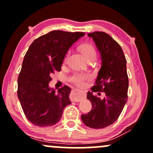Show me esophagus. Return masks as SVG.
<instances>
[{
    "label": "esophagus",
    "mask_w": 153,
    "mask_h": 153,
    "mask_svg": "<svg viewBox=\"0 0 153 153\" xmlns=\"http://www.w3.org/2000/svg\"><path fill=\"white\" fill-rule=\"evenodd\" d=\"M84 98V95L79 91H74L72 94V100L75 102H79Z\"/></svg>",
    "instance_id": "obj_1"
}]
</instances>
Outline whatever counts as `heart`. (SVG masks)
<instances>
[{"label": "heart", "instance_id": "1", "mask_svg": "<svg viewBox=\"0 0 153 153\" xmlns=\"http://www.w3.org/2000/svg\"><path fill=\"white\" fill-rule=\"evenodd\" d=\"M80 51L82 54L85 56V57L88 60L89 59H95L97 56V52H96V49L91 45V43H84L80 46ZM70 55V52H68L65 55L64 59H63V63H65L68 61V57ZM88 78V76L86 75L83 74H78L75 75L73 78L72 81L78 85H83L85 84V80Z\"/></svg>", "mask_w": 153, "mask_h": 153}]
</instances>
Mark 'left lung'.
<instances>
[{
  "mask_svg": "<svg viewBox=\"0 0 153 153\" xmlns=\"http://www.w3.org/2000/svg\"><path fill=\"white\" fill-rule=\"evenodd\" d=\"M92 37L101 53V68L99 72L93 92L88 91L87 99L92 109L82 114V122L93 129H103L114 123L127 101L129 79L127 60L122 47L110 35L103 31L88 34ZM97 94L94 95L93 92ZM105 96L99 97L100 92Z\"/></svg>",
  "mask_w": 153,
  "mask_h": 153,
  "instance_id": "1",
  "label": "left lung"
}]
</instances>
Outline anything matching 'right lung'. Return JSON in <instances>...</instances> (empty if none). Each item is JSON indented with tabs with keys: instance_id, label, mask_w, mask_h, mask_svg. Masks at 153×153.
I'll use <instances>...</instances> for the list:
<instances>
[{
	"instance_id": "1",
	"label": "right lung",
	"mask_w": 153,
	"mask_h": 153,
	"mask_svg": "<svg viewBox=\"0 0 153 153\" xmlns=\"http://www.w3.org/2000/svg\"><path fill=\"white\" fill-rule=\"evenodd\" d=\"M83 32L55 30L36 39L28 49L18 78V98L28 120L34 125L51 127L59 122L71 104L70 87L57 92L49 87L51 75L60 71L65 55Z\"/></svg>"
}]
</instances>
